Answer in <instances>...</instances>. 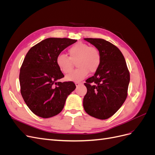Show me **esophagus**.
<instances>
[{
    "mask_svg": "<svg viewBox=\"0 0 155 155\" xmlns=\"http://www.w3.org/2000/svg\"><path fill=\"white\" fill-rule=\"evenodd\" d=\"M75 84H76V87H78L79 85H81V82H75Z\"/></svg>",
    "mask_w": 155,
    "mask_h": 155,
    "instance_id": "1",
    "label": "esophagus"
}]
</instances>
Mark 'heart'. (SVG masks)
<instances>
[{"mask_svg": "<svg viewBox=\"0 0 155 155\" xmlns=\"http://www.w3.org/2000/svg\"><path fill=\"white\" fill-rule=\"evenodd\" d=\"M69 57L60 54L56 58V64L63 73L67 74L73 68L74 63L76 61L78 68L67 75L65 79L70 81H79L85 78L89 71L96 72L99 68L101 57L100 50L94 46H90L85 43L73 45L68 50Z\"/></svg>", "mask_w": 155, "mask_h": 155, "instance_id": "obj_1", "label": "heart"}]
</instances>
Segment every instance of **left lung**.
<instances>
[{
  "instance_id": "8db88e82",
  "label": "left lung",
  "mask_w": 155,
  "mask_h": 155,
  "mask_svg": "<svg viewBox=\"0 0 155 155\" xmlns=\"http://www.w3.org/2000/svg\"><path fill=\"white\" fill-rule=\"evenodd\" d=\"M100 50V66L94 75L84 83L87 92L83 107L90 116L100 120L114 115L127 96L130 74L121 51L103 39L85 38Z\"/></svg>"
}]
</instances>
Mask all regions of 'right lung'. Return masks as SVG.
<instances>
[{"label": "right lung", "mask_w": 155, "mask_h": 155, "mask_svg": "<svg viewBox=\"0 0 155 155\" xmlns=\"http://www.w3.org/2000/svg\"><path fill=\"white\" fill-rule=\"evenodd\" d=\"M76 41L51 37L37 43L26 54L20 70L21 93L35 115L48 118L58 114L68 96L76 88L72 81H58L64 75L57 66L56 58Z\"/></svg>", "instance_id": "obj_1"}]
</instances>
